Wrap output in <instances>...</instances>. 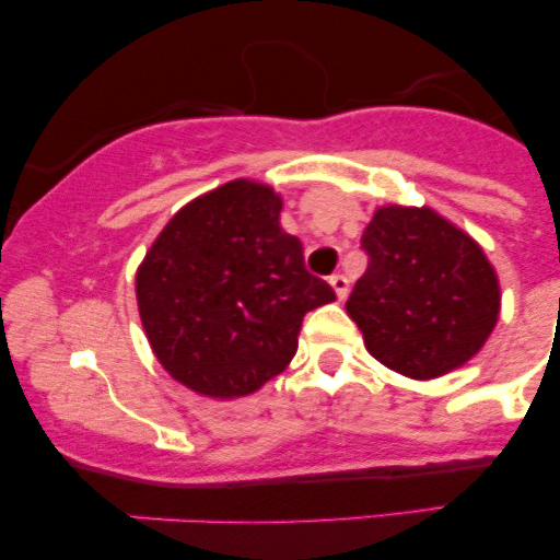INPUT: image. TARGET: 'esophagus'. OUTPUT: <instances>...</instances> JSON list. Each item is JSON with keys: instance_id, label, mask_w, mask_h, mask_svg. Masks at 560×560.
Returning a JSON list of instances; mask_svg holds the SVG:
<instances>
[{"instance_id": "obj_1", "label": "esophagus", "mask_w": 560, "mask_h": 560, "mask_svg": "<svg viewBox=\"0 0 560 560\" xmlns=\"http://www.w3.org/2000/svg\"><path fill=\"white\" fill-rule=\"evenodd\" d=\"M329 284H331L334 292H337V300H339V302H345V300H347V294H350V281H347V276H342V273H334L331 279H329Z\"/></svg>"}]
</instances>
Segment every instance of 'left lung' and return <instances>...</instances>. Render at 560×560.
Returning a JSON list of instances; mask_svg holds the SVG:
<instances>
[{
    "label": "left lung",
    "instance_id": "obj_1",
    "mask_svg": "<svg viewBox=\"0 0 560 560\" xmlns=\"http://www.w3.org/2000/svg\"><path fill=\"white\" fill-rule=\"evenodd\" d=\"M361 242L369 268L345 307L365 350L419 382L471 361L500 318V281L479 242L427 205H382Z\"/></svg>",
    "mask_w": 560,
    "mask_h": 560
}]
</instances>
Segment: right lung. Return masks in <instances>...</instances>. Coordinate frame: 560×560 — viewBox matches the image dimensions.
Listing matches in <instances>:
<instances>
[{
	"label": "right lung",
	"mask_w": 560,
	"mask_h": 560,
	"mask_svg": "<svg viewBox=\"0 0 560 560\" xmlns=\"http://www.w3.org/2000/svg\"><path fill=\"white\" fill-rule=\"evenodd\" d=\"M273 186L234 178L186 202L137 268L147 342L168 374L213 400L258 392L298 352L307 311L337 300L281 229Z\"/></svg>",
	"instance_id": "1"
}]
</instances>
